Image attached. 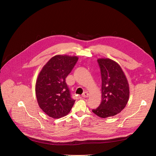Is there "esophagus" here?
I'll return each mask as SVG.
<instances>
[{"instance_id": "1", "label": "esophagus", "mask_w": 156, "mask_h": 156, "mask_svg": "<svg viewBox=\"0 0 156 156\" xmlns=\"http://www.w3.org/2000/svg\"><path fill=\"white\" fill-rule=\"evenodd\" d=\"M89 96V94L87 93V92H84L83 93V94H82V97L84 98H86Z\"/></svg>"}]
</instances>
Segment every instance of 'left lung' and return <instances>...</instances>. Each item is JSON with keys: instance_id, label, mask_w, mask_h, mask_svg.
<instances>
[{"instance_id": "1", "label": "left lung", "mask_w": 156, "mask_h": 156, "mask_svg": "<svg viewBox=\"0 0 156 156\" xmlns=\"http://www.w3.org/2000/svg\"><path fill=\"white\" fill-rule=\"evenodd\" d=\"M102 78V101L92 111L101 118L112 117L125 107L129 96V84L118 63L107 58H98Z\"/></svg>"}]
</instances>
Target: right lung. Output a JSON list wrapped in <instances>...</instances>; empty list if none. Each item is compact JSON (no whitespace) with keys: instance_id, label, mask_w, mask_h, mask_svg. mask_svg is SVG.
Returning <instances> with one entry per match:
<instances>
[{"instance_id":"1","label":"right lung","mask_w":156,"mask_h":156,"mask_svg":"<svg viewBox=\"0 0 156 156\" xmlns=\"http://www.w3.org/2000/svg\"><path fill=\"white\" fill-rule=\"evenodd\" d=\"M78 60L76 56L57 55L44 65L36 83V96L39 107L54 119L67 115L75 102L71 98L65 78Z\"/></svg>"}]
</instances>
